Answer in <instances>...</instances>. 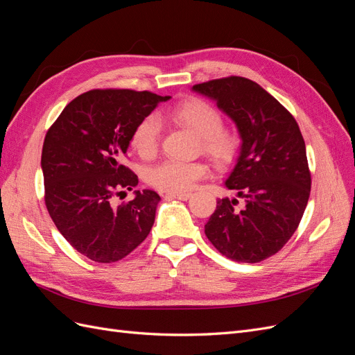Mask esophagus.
Returning <instances> with one entry per match:
<instances>
[{
  "label": "esophagus",
  "instance_id": "esophagus-1",
  "mask_svg": "<svg viewBox=\"0 0 355 355\" xmlns=\"http://www.w3.org/2000/svg\"><path fill=\"white\" fill-rule=\"evenodd\" d=\"M166 197H167L168 200H171V198H176V200L187 201V200L191 197V194H189V192H184V194H171V192H168V194H166Z\"/></svg>",
  "mask_w": 355,
  "mask_h": 355
}]
</instances>
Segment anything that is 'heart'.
Instances as JSON below:
<instances>
[{
	"instance_id": "1",
	"label": "heart",
	"mask_w": 355,
	"mask_h": 355,
	"mask_svg": "<svg viewBox=\"0 0 355 355\" xmlns=\"http://www.w3.org/2000/svg\"><path fill=\"white\" fill-rule=\"evenodd\" d=\"M167 118L200 137L202 151L216 164H230L237 157L240 137L234 130L222 127V114L211 103L192 98L170 110ZM158 142L159 124L157 118L153 115L142 118L130 137V145L135 153L145 159L153 158L158 149ZM206 175L207 166L200 161L180 163V161L167 159L146 171V182L159 191L184 194Z\"/></svg>"
}]
</instances>
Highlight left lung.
<instances>
[{"label": "left lung", "mask_w": 355, "mask_h": 355, "mask_svg": "<svg viewBox=\"0 0 355 355\" xmlns=\"http://www.w3.org/2000/svg\"><path fill=\"white\" fill-rule=\"evenodd\" d=\"M192 90L216 102L241 139L225 187L244 207L235 209L237 198H219L204 232L228 259L261 262L290 240L306 207L311 173L302 133L293 115L252 80H211Z\"/></svg>", "instance_id": "8db88e82"}]
</instances>
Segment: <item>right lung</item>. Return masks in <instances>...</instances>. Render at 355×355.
<instances>
[{"label": "right lung", "mask_w": 355, "mask_h": 355, "mask_svg": "<svg viewBox=\"0 0 355 355\" xmlns=\"http://www.w3.org/2000/svg\"><path fill=\"white\" fill-rule=\"evenodd\" d=\"M170 96L133 90H90L65 106L44 139L41 168L46 206L59 232L101 263L133 252L151 231L159 196L133 191L137 176L123 164L137 123Z\"/></svg>", "instance_id": "obj_1"}]
</instances>
